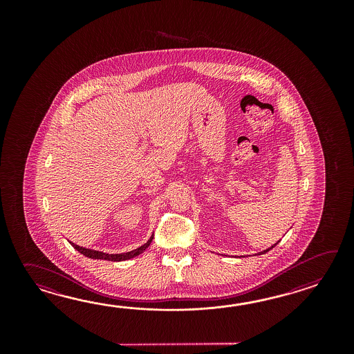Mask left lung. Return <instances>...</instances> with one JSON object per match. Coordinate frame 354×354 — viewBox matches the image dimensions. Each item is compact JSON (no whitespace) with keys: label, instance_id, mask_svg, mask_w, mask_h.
Wrapping results in <instances>:
<instances>
[{"label":"left lung","instance_id":"1","mask_svg":"<svg viewBox=\"0 0 354 354\" xmlns=\"http://www.w3.org/2000/svg\"><path fill=\"white\" fill-rule=\"evenodd\" d=\"M279 241H277L276 244H273V245H272V247H270V248L264 249V250H262V252H259V253H257V254H258V256H261V254H264V253H267V252H268V250H271V249L273 248V247H276V245L279 244Z\"/></svg>","mask_w":354,"mask_h":354}]
</instances>
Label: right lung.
Here are the masks:
<instances>
[{"instance_id":"1","label":"right lung","mask_w":354,"mask_h":354,"mask_svg":"<svg viewBox=\"0 0 354 354\" xmlns=\"http://www.w3.org/2000/svg\"><path fill=\"white\" fill-rule=\"evenodd\" d=\"M153 236H154V234H151L149 241L144 243L142 247L134 249V250H130V252H127V253H119V254H109V253H104V252L95 250V249L83 248V247H80V245L75 244L73 241H68L72 244L73 248L77 249L80 253H82L83 256L88 257L91 259H105V261H111V262H121V261H128V259H131L134 257L142 254L144 250L151 245Z\"/></svg>"}]
</instances>
